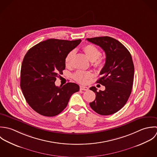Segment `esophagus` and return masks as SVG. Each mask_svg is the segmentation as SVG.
<instances>
[{
  "label": "esophagus",
  "instance_id": "esophagus-1",
  "mask_svg": "<svg viewBox=\"0 0 157 157\" xmlns=\"http://www.w3.org/2000/svg\"><path fill=\"white\" fill-rule=\"evenodd\" d=\"M80 90H85V91H87L89 90V88L87 87H85V86H80Z\"/></svg>",
  "mask_w": 157,
  "mask_h": 157
}]
</instances>
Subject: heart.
Wrapping results in <instances>:
<instances>
[{"instance_id": "obj_1", "label": "heart", "mask_w": 157, "mask_h": 157, "mask_svg": "<svg viewBox=\"0 0 157 157\" xmlns=\"http://www.w3.org/2000/svg\"><path fill=\"white\" fill-rule=\"evenodd\" d=\"M83 50L87 58L93 63V65L98 68H102L104 65V59L101 57V52L99 48L92 44H88L84 47ZM75 55V51L71 50L66 56L65 58V65L69 67L71 65L73 57ZM74 79L80 84H86L88 81L93 76L90 71L78 70L74 74Z\"/></svg>"}]
</instances>
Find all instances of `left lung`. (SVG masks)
I'll return each mask as SVG.
<instances>
[{
    "instance_id": "obj_1",
    "label": "left lung",
    "mask_w": 157,
    "mask_h": 157,
    "mask_svg": "<svg viewBox=\"0 0 157 157\" xmlns=\"http://www.w3.org/2000/svg\"><path fill=\"white\" fill-rule=\"evenodd\" d=\"M87 40L101 47L106 56L100 72L101 77L96 81L105 89L97 92L95 87L90 88L96 94L90 106L99 115L113 114L125 105L132 92L134 77L132 56L120 42L113 37L102 36Z\"/></svg>"
}]
</instances>
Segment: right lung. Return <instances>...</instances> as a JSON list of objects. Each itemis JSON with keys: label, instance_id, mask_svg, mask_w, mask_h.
<instances>
[{"label": "right lung", "instance_id": "obj_1", "mask_svg": "<svg viewBox=\"0 0 157 157\" xmlns=\"http://www.w3.org/2000/svg\"><path fill=\"white\" fill-rule=\"evenodd\" d=\"M81 42V39H50L33 46L25 55L21 70V88L27 103L40 115L59 114L71 96L79 90L75 83L58 87L55 82L65 68L67 55Z\"/></svg>", "mask_w": 157, "mask_h": 157}]
</instances>
